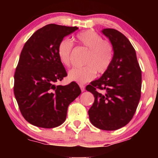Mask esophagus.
Masks as SVG:
<instances>
[{"instance_id": "34e87169", "label": "esophagus", "mask_w": 158, "mask_h": 158, "mask_svg": "<svg viewBox=\"0 0 158 158\" xmlns=\"http://www.w3.org/2000/svg\"><path fill=\"white\" fill-rule=\"evenodd\" d=\"M80 88H81V91H84V90H85V85H83V84H80Z\"/></svg>"}]
</instances>
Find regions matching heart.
<instances>
[{
    "label": "heart",
    "mask_w": 158,
    "mask_h": 158,
    "mask_svg": "<svg viewBox=\"0 0 158 158\" xmlns=\"http://www.w3.org/2000/svg\"><path fill=\"white\" fill-rule=\"evenodd\" d=\"M75 39L81 47L88 49L84 60L85 65L71 69L68 77L78 83H85L94 79L97 72L101 74L109 68L114 59V47L111 42L103 40L100 34L93 30L80 32ZM73 47V43L68 39H64L59 44L58 57L64 66L70 65Z\"/></svg>",
    "instance_id": "b5f03b06"
}]
</instances>
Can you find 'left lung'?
I'll return each instance as SVG.
<instances>
[{
	"label": "left lung",
	"instance_id": "8db88e82",
	"mask_svg": "<svg viewBox=\"0 0 158 158\" xmlns=\"http://www.w3.org/2000/svg\"><path fill=\"white\" fill-rule=\"evenodd\" d=\"M102 32L114 47L113 61L102 76L85 89L95 98L88 110L90 122L97 128L112 131L124 127L133 118L141 97L142 73L128 39L114 29Z\"/></svg>",
	"mask_w": 158,
	"mask_h": 158
}]
</instances>
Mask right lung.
Instances as JSON below:
<instances>
[{
	"label": "right lung",
	"instance_id": "add662e5",
	"mask_svg": "<svg viewBox=\"0 0 158 158\" xmlns=\"http://www.w3.org/2000/svg\"><path fill=\"white\" fill-rule=\"evenodd\" d=\"M77 29L50 23L34 32L23 47L14 74V92L23 118L34 126L49 129L61 125L68 106L81 94L75 82L55 85L67 76L58 46Z\"/></svg>",
	"mask_w": 158,
	"mask_h": 158
}]
</instances>
